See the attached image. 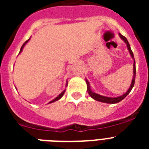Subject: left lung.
Instances as JSON below:
<instances>
[{
    "label": "left lung",
    "instance_id": "obj_1",
    "mask_svg": "<svg viewBox=\"0 0 149 149\" xmlns=\"http://www.w3.org/2000/svg\"><path fill=\"white\" fill-rule=\"evenodd\" d=\"M119 36H120L121 39H122V40H123L124 42H125V44L127 45V50H128L129 53H130V54H131L132 59L134 60V71H133V72H134V74H133V79H132V81H131V86H130L129 89H127V92H126L125 93H124L122 95L119 96V97H115V98H112V97H107V96L101 95L97 94V93L93 92V91H92V89H91L90 84H89V81H87V79H86V85H87V92H88V93H89V95H90L91 97H92V98H93L94 100L100 101V102H103V103L116 104V103H118V102H119V101H122V100H123L124 98H125L126 96H127V95L130 93V92L131 91V89H132L133 87H134V83H135V77H136V65H135V64H136V63H135V60H134V54H133L132 51H131V46H130V44H129L127 39H126V38L124 36H122L121 33H119Z\"/></svg>",
    "mask_w": 149,
    "mask_h": 149
}]
</instances>
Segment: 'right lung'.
I'll return each mask as SVG.
<instances>
[{
	"instance_id": "1",
	"label": "right lung",
	"mask_w": 149,
	"mask_h": 149,
	"mask_svg": "<svg viewBox=\"0 0 149 149\" xmlns=\"http://www.w3.org/2000/svg\"><path fill=\"white\" fill-rule=\"evenodd\" d=\"M30 39H27V41H26L24 43V44H23V45H22V48H21V50H20V52H19V54H20V53H21V52H22V50H23V48H24V45H26V44H27V42H28V41H29V40H30ZM65 85H66V86H67V85H68V83H67V82H66V84H65ZM65 90L63 91V92H62V93H60V95H58V96H57V97H56V98H54V99H53V100H52V101H50V102H49V103H48V104L53 103V102H54V101H58V100H59V99H60V98H62V97H63V94H64V93H65Z\"/></svg>"
}]
</instances>
